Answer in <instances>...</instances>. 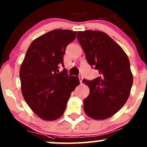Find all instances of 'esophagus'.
Segmentation results:
<instances>
[{
	"label": "esophagus",
	"mask_w": 147,
	"mask_h": 147,
	"mask_svg": "<svg viewBox=\"0 0 147 147\" xmlns=\"http://www.w3.org/2000/svg\"><path fill=\"white\" fill-rule=\"evenodd\" d=\"M79 80H80V83L82 84V80H83V77L82 75H80L79 76Z\"/></svg>",
	"instance_id": "1"
}]
</instances>
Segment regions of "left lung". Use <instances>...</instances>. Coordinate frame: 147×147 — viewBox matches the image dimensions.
Returning <instances> with one entry per match:
<instances>
[{"instance_id":"left-lung-1","label":"left lung","mask_w":147,"mask_h":147,"mask_svg":"<svg viewBox=\"0 0 147 147\" xmlns=\"http://www.w3.org/2000/svg\"><path fill=\"white\" fill-rule=\"evenodd\" d=\"M77 39L90 65L100 76L84 80L90 89L84 100V111L90 118L106 119L123 107L129 96L133 75L127 55L107 34L100 31L78 32Z\"/></svg>"}]
</instances>
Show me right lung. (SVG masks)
<instances>
[{
  "mask_svg": "<svg viewBox=\"0 0 147 147\" xmlns=\"http://www.w3.org/2000/svg\"><path fill=\"white\" fill-rule=\"evenodd\" d=\"M76 32L55 30L30 44L20 67L21 88L28 106L42 119L53 121L61 117L71 93L80 84L76 76H68L63 66L67 46Z\"/></svg>",
  "mask_w": 147,
  "mask_h": 147,
  "instance_id": "add662e5",
  "label": "right lung"
}]
</instances>
